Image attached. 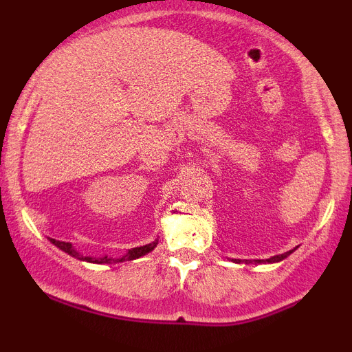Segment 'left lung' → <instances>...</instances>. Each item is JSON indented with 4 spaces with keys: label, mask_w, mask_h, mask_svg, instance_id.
Returning <instances> with one entry per match:
<instances>
[{
    "label": "left lung",
    "mask_w": 352,
    "mask_h": 352,
    "mask_svg": "<svg viewBox=\"0 0 352 352\" xmlns=\"http://www.w3.org/2000/svg\"><path fill=\"white\" fill-rule=\"evenodd\" d=\"M294 252V250H292V252H286V253H283V254H276V256H273V258H270V260H266V263H276V261H281V260H285L286 256H289V254H292ZM258 263H260L261 260H256Z\"/></svg>",
    "instance_id": "8db88e82"
}]
</instances>
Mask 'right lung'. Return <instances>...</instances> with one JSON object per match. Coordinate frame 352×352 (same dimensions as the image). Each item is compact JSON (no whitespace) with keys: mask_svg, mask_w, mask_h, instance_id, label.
Here are the masks:
<instances>
[{"mask_svg":"<svg viewBox=\"0 0 352 352\" xmlns=\"http://www.w3.org/2000/svg\"><path fill=\"white\" fill-rule=\"evenodd\" d=\"M51 243H54L56 246H58V248L63 250V252H66L67 254H71V256L78 258V260L89 261V263H112V261H117V263H119V261H125V260H135V258L144 256V254L152 252V250L157 246V241H152V243H148L145 246H137V248L129 250V252L125 253L122 258H119V260H112V258H107V256H104V258L82 256V254H80L71 243H66V241H58V240H54V238H51Z\"/></svg>","mask_w":352,"mask_h":352,"instance_id":"1","label":"right lung"}]
</instances>
